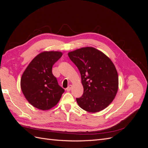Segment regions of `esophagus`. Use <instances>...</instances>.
Returning <instances> with one entry per match:
<instances>
[{
    "mask_svg": "<svg viewBox=\"0 0 148 148\" xmlns=\"http://www.w3.org/2000/svg\"><path fill=\"white\" fill-rule=\"evenodd\" d=\"M71 84H70L69 86L66 88V91H68V92H69V91H70L71 90Z\"/></svg>",
    "mask_w": 148,
    "mask_h": 148,
    "instance_id": "obj_1",
    "label": "esophagus"
}]
</instances>
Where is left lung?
<instances>
[{
  "mask_svg": "<svg viewBox=\"0 0 148 148\" xmlns=\"http://www.w3.org/2000/svg\"><path fill=\"white\" fill-rule=\"evenodd\" d=\"M70 60L81 74L84 91L77 98L79 106L89 112L102 110L113 101L119 88V77L113 62L92 47L69 52Z\"/></svg>",
  "mask_w": 148,
  "mask_h": 148,
  "instance_id": "8db88e82",
  "label": "left lung"
}]
</instances>
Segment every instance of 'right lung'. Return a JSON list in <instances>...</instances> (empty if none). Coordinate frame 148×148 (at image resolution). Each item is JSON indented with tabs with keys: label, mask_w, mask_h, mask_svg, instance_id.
<instances>
[{
	"label": "right lung",
	"mask_w": 148,
	"mask_h": 148,
	"mask_svg": "<svg viewBox=\"0 0 148 148\" xmlns=\"http://www.w3.org/2000/svg\"><path fill=\"white\" fill-rule=\"evenodd\" d=\"M62 56L59 51H45L36 56L21 76L20 85L25 98L33 107L42 110L54 107L64 89L52 74V66Z\"/></svg>",
	"instance_id": "add662e5"
}]
</instances>
